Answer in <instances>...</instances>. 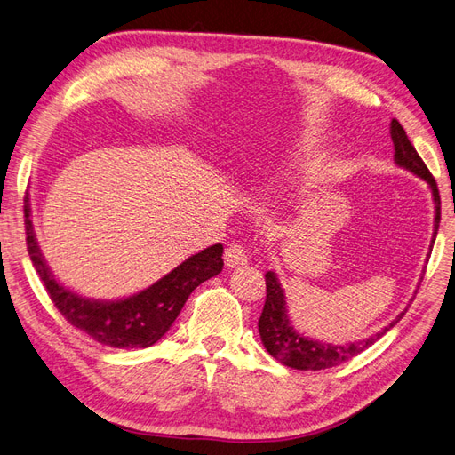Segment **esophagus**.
<instances>
[{
	"label": "esophagus",
	"instance_id": "esophagus-1",
	"mask_svg": "<svg viewBox=\"0 0 455 455\" xmlns=\"http://www.w3.org/2000/svg\"><path fill=\"white\" fill-rule=\"evenodd\" d=\"M225 265L228 268H238V267H243L247 265V253L245 249L238 243H230L227 249H225Z\"/></svg>",
	"mask_w": 455,
	"mask_h": 455
}]
</instances>
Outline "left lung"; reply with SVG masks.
<instances>
[{"label": "left lung", "mask_w": 455, "mask_h": 455, "mask_svg": "<svg viewBox=\"0 0 455 455\" xmlns=\"http://www.w3.org/2000/svg\"><path fill=\"white\" fill-rule=\"evenodd\" d=\"M391 140L395 145V163L419 175V178L423 181H427V185L431 187L433 200H435V232H433V243H435L438 223H441V195H438L436 181L431 175V172L427 170V166H425L418 151L414 149V145L410 143L404 128L399 124L397 119L391 121ZM265 280H267V300H265V307H262V314L259 317L260 340L274 359L297 371H323L359 355L361 351L371 347L376 340L382 339V336L391 327L397 325L404 315L403 312L401 315L395 317L386 329L376 332L366 340L346 344V346L321 344L317 340L306 339V336L299 334L295 329H292L291 321L287 317L283 289L280 287V282H277L275 274L267 272Z\"/></svg>", "instance_id": "left-lung-1"}]
</instances>
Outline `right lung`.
I'll return each mask as SVG.
<instances>
[{
    "label": "right lung",
    "mask_w": 455,
    "mask_h": 455,
    "mask_svg": "<svg viewBox=\"0 0 455 455\" xmlns=\"http://www.w3.org/2000/svg\"><path fill=\"white\" fill-rule=\"evenodd\" d=\"M28 253L45 285L51 300L66 321L86 332L96 342L121 347H149L158 342L180 315L190 292L223 270V245L215 243L188 257L178 268L151 287L123 300L83 299L54 280L43 260L30 221V200H24Z\"/></svg>",
    "instance_id": "add662e5"
}]
</instances>
